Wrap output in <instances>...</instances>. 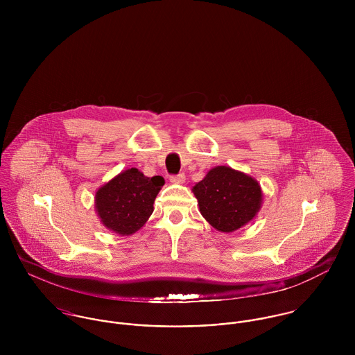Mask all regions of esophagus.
I'll return each mask as SVG.
<instances>
[{
  "label": "esophagus",
  "instance_id": "esophagus-1",
  "mask_svg": "<svg viewBox=\"0 0 355 355\" xmlns=\"http://www.w3.org/2000/svg\"><path fill=\"white\" fill-rule=\"evenodd\" d=\"M169 180H171V183H173V184H183L184 180H186V176H184V173H179V175H176V176H171Z\"/></svg>",
  "mask_w": 355,
  "mask_h": 355
}]
</instances>
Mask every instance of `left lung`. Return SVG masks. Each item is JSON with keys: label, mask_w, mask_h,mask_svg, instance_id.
I'll use <instances>...</instances> for the list:
<instances>
[{"label": "left lung", "mask_w": 355, "mask_h": 355, "mask_svg": "<svg viewBox=\"0 0 355 355\" xmlns=\"http://www.w3.org/2000/svg\"><path fill=\"white\" fill-rule=\"evenodd\" d=\"M203 218L220 232H234L257 217L262 206L259 183L231 166L211 168L193 187Z\"/></svg>", "instance_id": "obj_1"}]
</instances>
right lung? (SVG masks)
<instances>
[{"label": "right lung", "mask_w": 355, "mask_h": 355, "mask_svg": "<svg viewBox=\"0 0 355 355\" xmlns=\"http://www.w3.org/2000/svg\"><path fill=\"white\" fill-rule=\"evenodd\" d=\"M164 183V178H148L137 168L112 178L96 193V213L102 225L121 236L139 231L152 216L153 203Z\"/></svg>", "instance_id": "1"}]
</instances>
